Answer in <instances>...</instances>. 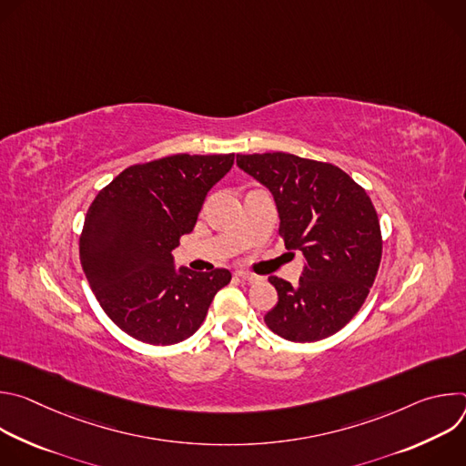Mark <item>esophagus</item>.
Wrapping results in <instances>:
<instances>
[{"label":"esophagus","instance_id":"obj_1","mask_svg":"<svg viewBox=\"0 0 466 466\" xmlns=\"http://www.w3.org/2000/svg\"><path fill=\"white\" fill-rule=\"evenodd\" d=\"M236 277L239 279V280H243V282H258L259 280V277H256V275H252V273H247V271H236Z\"/></svg>","mask_w":466,"mask_h":466}]
</instances>
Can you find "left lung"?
Returning <instances> with one entry per match:
<instances>
[{"mask_svg":"<svg viewBox=\"0 0 466 466\" xmlns=\"http://www.w3.org/2000/svg\"><path fill=\"white\" fill-rule=\"evenodd\" d=\"M239 169L275 197L286 248L306 263L299 286L271 277L275 334L311 343L339 331L363 306L381 259V232L367 191L343 169L289 153L238 155Z\"/></svg>","mask_w":466,"mask_h":466,"instance_id":"left-lung-1","label":"left lung"}]
</instances>
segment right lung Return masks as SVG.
<instances>
[{"label":"right lung","mask_w":466,"mask_h":466,"mask_svg":"<svg viewBox=\"0 0 466 466\" xmlns=\"http://www.w3.org/2000/svg\"><path fill=\"white\" fill-rule=\"evenodd\" d=\"M232 164L234 155H173L127 167L94 198L81 265L105 313L130 338L164 347L187 339L230 282L228 269L177 271L171 252Z\"/></svg>","instance_id":"1"}]
</instances>
